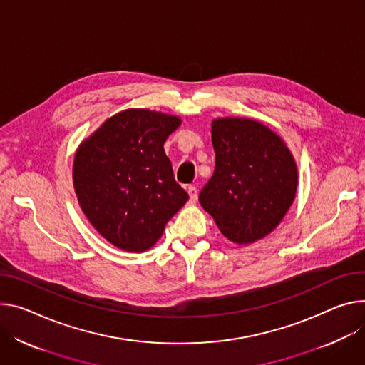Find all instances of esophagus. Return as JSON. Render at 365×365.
<instances>
[{"mask_svg":"<svg viewBox=\"0 0 365 365\" xmlns=\"http://www.w3.org/2000/svg\"><path fill=\"white\" fill-rule=\"evenodd\" d=\"M187 193H189V202L195 204L196 202V197H197V190L195 186H187Z\"/></svg>","mask_w":365,"mask_h":365,"instance_id":"esophagus-1","label":"esophagus"}]
</instances>
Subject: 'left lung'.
Returning <instances> with one entry per match:
<instances>
[{
    "label": "left lung",
    "mask_w": 365,
    "mask_h": 365,
    "mask_svg": "<svg viewBox=\"0 0 365 365\" xmlns=\"http://www.w3.org/2000/svg\"><path fill=\"white\" fill-rule=\"evenodd\" d=\"M215 170L200 204L221 235L252 245L279 225L292 205L298 168L275 130L249 118H217L211 123Z\"/></svg>",
    "instance_id": "8db88e82"
}]
</instances>
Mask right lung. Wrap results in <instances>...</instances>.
Wrapping results in <instances>:
<instances>
[{
    "mask_svg": "<svg viewBox=\"0 0 365 365\" xmlns=\"http://www.w3.org/2000/svg\"><path fill=\"white\" fill-rule=\"evenodd\" d=\"M180 123L175 115L126 109L78 145L73 163L78 205L115 247L132 253L148 250L189 200L163 147Z\"/></svg>",
    "mask_w": 365,
    "mask_h": 365,
    "instance_id": "add662e5",
    "label": "right lung"
}]
</instances>
